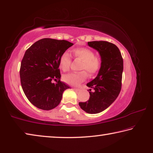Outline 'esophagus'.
<instances>
[{"label": "esophagus", "mask_w": 153, "mask_h": 153, "mask_svg": "<svg viewBox=\"0 0 153 153\" xmlns=\"http://www.w3.org/2000/svg\"><path fill=\"white\" fill-rule=\"evenodd\" d=\"M74 90H76V91H79V88H76V87H74V88H73Z\"/></svg>", "instance_id": "34e87169"}]
</instances>
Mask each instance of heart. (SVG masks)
Masks as SVG:
<instances>
[{
    "label": "heart",
    "mask_w": 153,
    "mask_h": 153,
    "mask_svg": "<svg viewBox=\"0 0 153 153\" xmlns=\"http://www.w3.org/2000/svg\"><path fill=\"white\" fill-rule=\"evenodd\" d=\"M72 54L74 58L82 61L81 70L86 71L89 75H94L100 71L102 66V59L99 57L95 56L93 50L81 47L72 50ZM71 63L72 58L69 53L64 52L61 55L59 59V66L62 71L64 72L69 71ZM86 72L81 71L66 74L64 75L63 79L64 82L71 85H79L87 79V74Z\"/></svg>",
    "instance_id": "1"
}]
</instances>
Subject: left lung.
<instances>
[{"label": "left lung", "instance_id": "obj_1", "mask_svg": "<svg viewBox=\"0 0 153 153\" xmlns=\"http://www.w3.org/2000/svg\"><path fill=\"white\" fill-rule=\"evenodd\" d=\"M88 45L99 52L102 66L96 78L87 84L89 100L79 104L87 113L97 114L111 106L121 91L123 60L118 47L111 42L91 41Z\"/></svg>", "mask_w": 153, "mask_h": 153}]
</instances>
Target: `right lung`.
<instances>
[{
  "label": "right lung",
  "instance_id": "right-lung-1",
  "mask_svg": "<svg viewBox=\"0 0 153 153\" xmlns=\"http://www.w3.org/2000/svg\"><path fill=\"white\" fill-rule=\"evenodd\" d=\"M73 43L65 40L45 38L27 49L21 62L19 75L22 89L27 100L38 108L49 111L61 102L70 87L60 81L59 59ZM57 80L56 84L52 81Z\"/></svg>",
  "mask_w": 153,
  "mask_h": 153
}]
</instances>
